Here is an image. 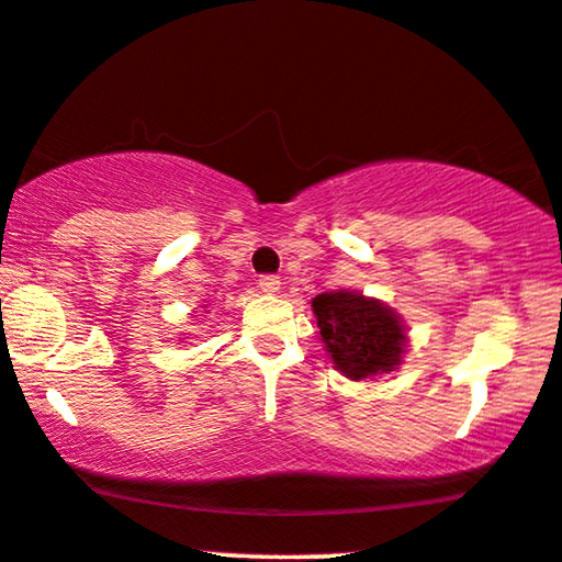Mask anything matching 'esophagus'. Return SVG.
Returning <instances> with one entry per match:
<instances>
[{
    "instance_id": "esophagus-1",
    "label": "esophagus",
    "mask_w": 562,
    "mask_h": 562,
    "mask_svg": "<svg viewBox=\"0 0 562 562\" xmlns=\"http://www.w3.org/2000/svg\"><path fill=\"white\" fill-rule=\"evenodd\" d=\"M259 290L262 292H267V295H274V292H280V278H274V274H262V278H259Z\"/></svg>"
}]
</instances>
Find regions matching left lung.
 <instances>
[{
  "label": "left lung",
  "instance_id": "left-lung-1",
  "mask_svg": "<svg viewBox=\"0 0 562 562\" xmlns=\"http://www.w3.org/2000/svg\"><path fill=\"white\" fill-rule=\"evenodd\" d=\"M334 369L351 382L397 371L409 336L402 315L359 290H330L311 300Z\"/></svg>",
  "mask_w": 562,
  "mask_h": 562
}]
</instances>
